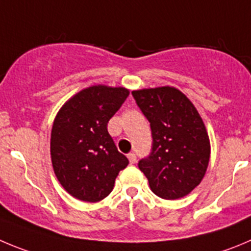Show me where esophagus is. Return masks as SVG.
<instances>
[{
  "instance_id": "34e87169",
  "label": "esophagus",
  "mask_w": 251,
  "mask_h": 251,
  "mask_svg": "<svg viewBox=\"0 0 251 251\" xmlns=\"http://www.w3.org/2000/svg\"><path fill=\"white\" fill-rule=\"evenodd\" d=\"M127 158L128 161H130L131 165H135V163H136V154L133 153V152H130V153L127 154Z\"/></svg>"
}]
</instances>
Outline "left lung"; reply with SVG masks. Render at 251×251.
<instances>
[{"label": "left lung", "mask_w": 251, "mask_h": 251, "mask_svg": "<svg viewBox=\"0 0 251 251\" xmlns=\"http://www.w3.org/2000/svg\"><path fill=\"white\" fill-rule=\"evenodd\" d=\"M151 126L152 150L139 162L150 188L163 200H178L203 179L210 144L201 115L178 89L161 86L132 91Z\"/></svg>", "instance_id": "left-lung-1"}]
</instances>
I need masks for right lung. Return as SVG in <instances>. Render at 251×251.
<instances>
[{
  "label": "right lung",
  "instance_id": "obj_1",
  "mask_svg": "<svg viewBox=\"0 0 251 251\" xmlns=\"http://www.w3.org/2000/svg\"><path fill=\"white\" fill-rule=\"evenodd\" d=\"M125 88L94 85L70 98L51 127V165L63 188L76 200L99 202L128 165L107 132V123L128 97Z\"/></svg>",
  "mask_w": 251,
  "mask_h": 251
}]
</instances>
